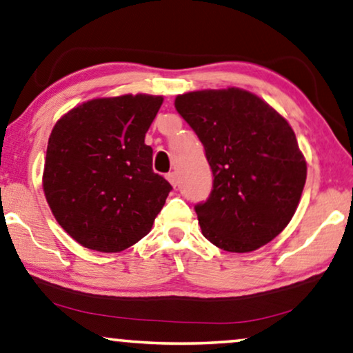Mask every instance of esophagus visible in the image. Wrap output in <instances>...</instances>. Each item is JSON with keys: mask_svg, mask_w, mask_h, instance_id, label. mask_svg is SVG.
<instances>
[{"mask_svg": "<svg viewBox=\"0 0 353 353\" xmlns=\"http://www.w3.org/2000/svg\"><path fill=\"white\" fill-rule=\"evenodd\" d=\"M166 179L171 182L172 187H177V176H176V172H168Z\"/></svg>", "mask_w": 353, "mask_h": 353, "instance_id": "1", "label": "esophagus"}]
</instances>
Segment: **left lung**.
Segmentation results:
<instances>
[{"label":"left lung","mask_w":353,"mask_h":353,"mask_svg":"<svg viewBox=\"0 0 353 353\" xmlns=\"http://www.w3.org/2000/svg\"><path fill=\"white\" fill-rule=\"evenodd\" d=\"M176 110L204 147L212 190L194 212L204 238L252 252L290 222L306 183V161L287 120L239 88L179 94Z\"/></svg>","instance_id":"obj_1"}]
</instances>
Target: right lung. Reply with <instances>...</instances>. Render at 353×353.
I'll use <instances>...</instances> for the list:
<instances>
[{
  "mask_svg": "<svg viewBox=\"0 0 353 353\" xmlns=\"http://www.w3.org/2000/svg\"><path fill=\"white\" fill-rule=\"evenodd\" d=\"M161 103L152 94L92 99L52 130L46 199L61 228L87 249H128L165 206L172 187L152 170V147L144 143Z\"/></svg>",
  "mask_w": 353,
  "mask_h": 353,
  "instance_id": "right-lung-1",
  "label": "right lung"
}]
</instances>
